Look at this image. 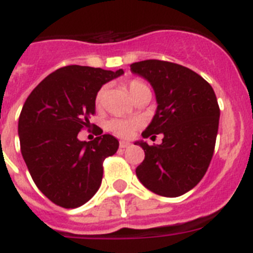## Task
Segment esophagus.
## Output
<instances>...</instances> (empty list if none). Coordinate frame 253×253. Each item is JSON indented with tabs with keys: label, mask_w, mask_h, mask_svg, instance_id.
Returning a JSON list of instances; mask_svg holds the SVG:
<instances>
[{
	"label": "esophagus",
	"mask_w": 253,
	"mask_h": 253,
	"mask_svg": "<svg viewBox=\"0 0 253 253\" xmlns=\"http://www.w3.org/2000/svg\"><path fill=\"white\" fill-rule=\"evenodd\" d=\"M119 146L120 148H128V147H130V143L126 142V140H120Z\"/></svg>",
	"instance_id": "obj_1"
}]
</instances>
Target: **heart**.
Instances as JSON below:
<instances>
[{"label": "heart", "instance_id": "obj_1", "mask_svg": "<svg viewBox=\"0 0 253 253\" xmlns=\"http://www.w3.org/2000/svg\"><path fill=\"white\" fill-rule=\"evenodd\" d=\"M144 87H147L146 84L140 81H137V80H134V81H131L130 84H128L129 92H130L131 96H133L134 93H137L139 90H142V88H144ZM104 95H105V88H101L99 92L96 93V97H95L96 106H101L102 100H104ZM139 125H140L139 120L137 119H120V118H116V119H113L109 122L107 128L110 129L113 133H115L116 135H119V137L128 138L133 135L134 131L139 128Z\"/></svg>", "mask_w": 253, "mask_h": 253}]
</instances>
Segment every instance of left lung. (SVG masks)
<instances>
[{
	"label": "left lung",
	"instance_id": "1",
	"mask_svg": "<svg viewBox=\"0 0 253 253\" xmlns=\"http://www.w3.org/2000/svg\"><path fill=\"white\" fill-rule=\"evenodd\" d=\"M130 71L149 82L157 101L142 137L163 134L161 144L134 143L146 154L137 177L157 195H184L199 184L213 157L220 116L213 87L191 69L165 60L135 62Z\"/></svg>",
	"mask_w": 253,
	"mask_h": 253
}]
</instances>
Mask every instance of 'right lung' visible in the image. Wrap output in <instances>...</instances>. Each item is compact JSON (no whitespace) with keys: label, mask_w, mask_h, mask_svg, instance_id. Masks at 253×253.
Instances as JSON below:
<instances>
[{"label":"right lung","mask_w":253,"mask_h":253,"mask_svg":"<svg viewBox=\"0 0 253 253\" xmlns=\"http://www.w3.org/2000/svg\"><path fill=\"white\" fill-rule=\"evenodd\" d=\"M124 75L87 66L57 69L31 91L19 118L20 147L38 189L59 207L87 203L101 185L102 162L119 148V140L100 133L91 142L78 139L90 126L100 88Z\"/></svg>","instance_id":"1"}]
</instances>
